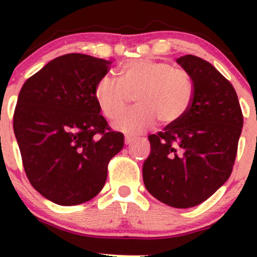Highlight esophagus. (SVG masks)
I'll list each match as a JSON object with an SVG mask.
<instances>
[{
  "mask_svg": "<svg viewBox=\"0 0 257 257\" xmlns=\"http://www.w3.org/2000/svg\"><path fill=\"white\" fill-rule=\"evenodd\" d=\"M134 141H136V139H134L133 137H129V136H126V137H125V144H126V145H129V144L134 143Z\"/></svg>",
  "mask_w": 257,
  "mask_h": 257,
  "instance_id": "1",
  "label": "esophagus"
}]
</instances>
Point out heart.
Listing matches in <instances>:
<instances>
[{
  "label": "heart",
  "mask_w": 257,
  "mask_h": 257,
  "mask_svg": "<svg viewBox=\"0 0 257 257\" xmlns=\"http://www.w3.org/2000/svg\"><path fill=\"white\" fill-rule=\"evenodd\" d=\"M137 92L139 94H136ZM132 94L138 106L125 109ZM94 97L102 113L114 119V128L128 136H139L157 124H173L183 118L194 98V83L183 69L155 59H132L120 68V78L103 76L94 88Z\"/></svg>",
  "instance_id": "heart-1"
}]
</instances>
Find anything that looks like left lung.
Wrapping results in <instances>:
<instances>
[{
    "label": "left lung",
    "mask_w": 257,
    "mask_h": 257,
    "mask_svg": "<svg viewBox=\"0 0 257 257\" xmlns=\"http://www.w3.org/2000/svg\"><path fill=\"white\" fill-rule=\"evenodd\" d=\"M177 62L191 77L185 115L150 134L143 164L147 190L167 205L193 208L224 185L232 172L243 116L234 87L212 64L186 54Z\"/></svg>",
    "instance_id": "obj_1"
}]
</instances>
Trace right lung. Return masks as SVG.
Here are the masks:
<instances>
[{"label": "right lung", "instance_id": "right-lung-1", "mask_svg": "<svg viewBox=\"0 0 257 257\" xmlns=\"http://www.w3.org/2000/svg\"><path fill=\"white\" fill-rule=\"evenodd\" d=\"M110 61L68 53L48 62L25 82L14 131L31 185L46 199L71 206L104 186L108 163L124 145L109 128L94 97Z\"/></svg>", "mask_w": 257, "mask_h": 257}]
</instances>
